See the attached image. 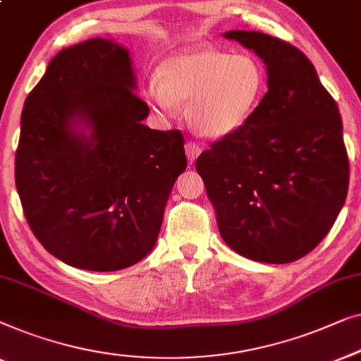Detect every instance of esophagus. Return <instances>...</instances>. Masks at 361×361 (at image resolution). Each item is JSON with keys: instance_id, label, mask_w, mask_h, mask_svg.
I'll return each mask as SVG.
<instances>
[{"instance_id": "1", "label": "esophagus", "mask_w": 361, "mask_h": 361, "mask_svg": "<svg viewBox=\"0 0 361 361\" xmlns=\"http://www.w3.org/2000/svg\"><path fill=\"white\" fill-rule=\"evenodd\" d=\"M201 154V147L196 144V142H188L186 144V155H188V160H190V164L196 160V157Z\"/></svg>"}]
</instances>
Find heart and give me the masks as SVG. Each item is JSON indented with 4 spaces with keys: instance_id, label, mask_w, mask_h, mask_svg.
Returning a JSON list of instances; mask_svg holds the SVG:
<instances>
[{
    "instance_id": "b5f03b06",
    "label": "heart",
    "mask_w": 361,
    "mask_h": 361,
    "mask_svg": "<svg viewBox=\"0 0 361 361\" xmlns=\"http://www.w3.org/2000/svg\"><path fill=\"white\" fill-rule=\"evenodd\" d=\"M265 72L257 59L212 47H190L171 54L149 83L152 104L173 114L186 101L188 123L197 134L226 137L247 124L265 94Z\"/></svg>"
}]
</instances>
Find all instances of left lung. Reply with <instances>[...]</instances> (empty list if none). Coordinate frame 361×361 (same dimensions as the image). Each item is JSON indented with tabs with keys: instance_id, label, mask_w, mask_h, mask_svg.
Returning a JSON list of instances; mask_svg holds the SVG:
<instances>
[{
	"instance_id": "1",
	"label": "left lung",
	"mask_w": 361,
	"mask_h": 361,
	"mask_svg": "<svg viewBox=\"0 0 361 361\" xmlns=\"http://www.w3.org/2000/svg\"><path fill=\"white\" fill-rule=\"evenodd\" d=\"M224 35L265 62L268 91L243 128L197 157L196 170L232 250L255 262H294L321 243L347 197L338 106L294 45L255 30Z\"/></svg>"
}]
</instances>
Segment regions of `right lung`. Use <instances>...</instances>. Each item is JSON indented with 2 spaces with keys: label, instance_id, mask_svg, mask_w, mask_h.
Wrapping results in <instances>:
<instances>
[{
  "label": "right lung",
  "instance_id": "right-lung-1",
  "mask_svg": "<svg viewBox=\"0 0 361 361\" xmlns=\"http://www.w3.org/2000/svg\"><path fill=\"white\" fill-rule=\"evenodd\" d=\"M134 88L128 49L96 37L55 55L24 103L19 200L35 238L70 267L116 271L142 260L186 170L183 134L142 124L149 106Z\"/></svg>",
  "mask_w": 361,
  "mask_h": 361
}]
</instances>
